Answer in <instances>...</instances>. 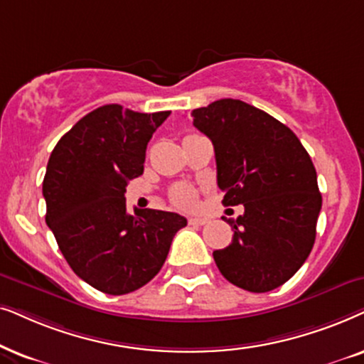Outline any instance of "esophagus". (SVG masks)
<instances>
[{"mask_svg": "<svg viewBox=\"0 0 364 364\" xmlns=\"http://www.w3.org/2000/svg\"><path fill=\"white\" fill-rule=\"evenodd\" d=\"M208 221H210L208 218H201V216H191L190 220H188V223L193 226H205Z\"/></svg>", "mask_w": 364, "mask_h": 364, "instance_id": "obj_1", "label": "esophagus"}]
</instances>
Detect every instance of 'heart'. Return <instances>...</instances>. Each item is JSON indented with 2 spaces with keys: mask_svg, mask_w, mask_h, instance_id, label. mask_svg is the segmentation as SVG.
Segmentation results:
<instances>
[{
  "mask_svg": "<svg viewBox=\"0 0 364 364\" xmlns=\"http://www.w3.org/2000/svg\"><path fill=\"white\" fill-rule=\"evenodd\" d=\"M171 200L174 201V205L188 208L195 203V195H193V191L190 190V188L181 186V188H176V190L171 193Z\"/></svg>",
  "mask_w": 364,
  "mask_h": 364,
  "instance_id": "heart-1",
  "label": "heart"
}]
</instances>
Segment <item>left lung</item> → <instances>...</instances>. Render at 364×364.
Listing matches in <instances>:
<instances>
[{"instance_id":"left-lung-1","label":"left lung","mask_w":364,"mask_h":364,"mask_svg":"<svg viewBox=\"0 0 364 364\" xmlns=\"http://www.w3.org/2000/svg\"><path fill=\"white\" fill-rule=\"evenodd\" d=\"M191 118L215 146L223 205L245 206L228 220L230 246L213 251L218 269L246 291H271L301 268L316 238L321 193L311 158L287 124L245 101L218 100Z\"/></svg>"}]
</instances>
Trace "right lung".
<instances>
[{"mask_svg": "<svg viewBox=\"0 0 364 364\" xmlns=\"http://www.w3.org/2000/svg\"><path fill=\"white\" fill-rule=\"evenodd\" d=\"M169 113L100 106L58 141L48 161L46 225L71 269L98 291L118 296L144 287L186 226L176 213H126L128 181L143 174L149 139Z\"/></svg>", "mask_w": 364, "mask_h": 364, "instance_id": "obj_1", "label": "right lung"}]
</instances>
